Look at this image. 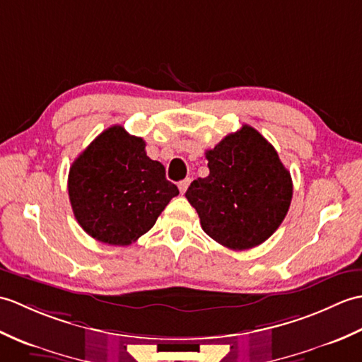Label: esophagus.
<instances>
[{"instance_id": "obj_1", "label": "esophagus", "mask_w": 362, "mask_h": 362, "mask_svg": "<svg viewBox=\"0 0 362 362\" xmlns=\"http://www.w3.org/2000/svg\"><path fill=\"white\" fill-rule=\"evenodd\" d=\"M189 183H191V179H185V180H180V182H179V189H180V193H182V194L185 193V191L188 189Z\"/></svg>"}]
</instances>
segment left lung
<instances>
[{
  "label": "left lung",
  "mask_w": 362,
  "mask_h": 362,
  "mask_svg": "<svg viewBox=\"0 0 362 362\" xmlns=\"http://www.w3.org/2000/svg\"><path fill=\"white\" fill-rule=\"evenodd\" d=\"M205 157L210 174L185 193L204 232L232 250L264 243L280 227L292 199L291 174L274 146L245 124Z\"/></svg>",
  "instance_id": "8db88e82"
}]
</instances>
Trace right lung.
<instances>
[{"instance_id":"add662e5","label":"right lung","mask_w":362,"mask_h":362,"mask_svg":"<svg viewBox=\"0 0 362 362\" xmlns=\"http://www.w3.org/2000/svg\"><path fill=\"white\" fill-rule=\"evenodd\" d=\"M143 138L112 126L73 161L68 174L74 218L86 232L110 245H129L156 224L179 189L165 166L146 156Z\"/></svg>"}]
</instances>
